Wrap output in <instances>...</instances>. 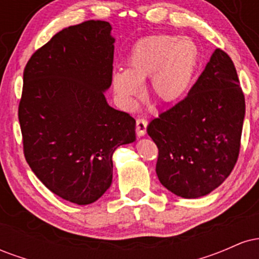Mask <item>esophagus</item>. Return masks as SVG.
Segmentation results:
<instances>
[{
    "mask_svg": "<svg viewBox=\"0 0 259 259\" xmlns=\"http://www.w3.org/2000/svg\"><path fill=\"white\" fill-rule=\"evenodd\" d=\"M147 124V120L144 119V118H138V119H136V134H138L139 136L146 135Z\"/></svg>",
    "mask_w": 259,
    "mask_h": 259,
    "instance_id": "esophagus-1",
    "label": "esophagus"
}]
</instances>
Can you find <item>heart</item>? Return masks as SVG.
Masks as SVG:
<instances>
[{
    "instance_id": "1",
    "label": "heart",
    "mask_w": 259,
    "mask_h": 259,
    "mask_svg": "<svg viewBox=\"0 0 259 259\" xmlns=\"http://www.w3.org/2000/svg\"><path fill=\"white\" fill-rule=\"evenodd\" d=\"M200 59V49L191 37L148 36L133 47L125 70L112 74L113 92L124 109L133 111L144 95L142 84L150 78L151 95L159 102L173 105L189 92Z\"/></svg>"
}]
</instances>
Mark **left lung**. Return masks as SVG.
<instances>
[{
  "label": "left lung",
  "mask_w": 259,
  "mask_h": 259,
  "mask_svg": "<svg viewBox=\"0 0 259 259\" xmlns=\"http://www.w3.org/2000/svg\"><path fill=\"white\" fill-rule=\"evenodd\" d=\"M245 119V97L231 58L217 49L185 100L148 124L158 147L157 177L183 198L215 190L234 169Z\"/></svg>",
  "instance_id": "obj_1"
}]
</instances>
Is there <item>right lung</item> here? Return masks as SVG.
<instances>
[{
    "instance_id": "right-lung-1",
    "label": "right lung",
    "mask_w": 259,
    "mask_h": 259,
    "mask_svg": "<svg viewBox=\"0 0 259 259\" xmlns=\"http://www.w3.org/2000/svg\"><path fill=\"white\" fill-rule=\"evenodd\" d=\"M115 38L88 20L57 32L29 59L19 123L29 167L53 194L94 203L112 184L113 153L136 140V121L107 103Z\"/></svg>"
}]
</instances>
